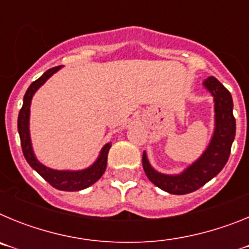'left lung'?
I'll use <instances>...</instances> for the list:
<instances>
[{
  "instance_id": "obj_1",
  "label": "left lung",
  "mask_w": 249,
  "mask_h": 249,
  "mask_svg": "<svg viewBox=\"0 0 249 249\" xmlns=\"http://www.w3.org/2000/svg\"><path fill=\"white\" fill-rule=\"evenodd\" d=\"M203 86L212 94L214 102V129L210 143L201 157L181 173L166 175L151 166L146 151L142 156V164L149 181L171 195H187L201 188L221 172L230 157L231 147L236 136L232 96L214 77L204 80Z\"/></svg>"
}]
</instances>
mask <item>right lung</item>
<instances>
[{"label": "right lung", "mask_w": 249, "mask_h": 249, "mask_svg": "<svg viewBox=\"0 0 249 249\" xmlns=\"http://www.w3.org/2000/svg\"><path fill=\"white\" fill-rule=\"evenodd\" d=\"M61 70V66L58 67L50 68L46 71L38 80L31 83L28 89L26 91L25 97H23V105L18 113V121H17V128H18L19 138H21V147L23 156L32 168L38 173L41 177H43L52 187L59 191H67V192H74V191L85 190L87 187L92 186L93 183L102 177L105 173L106 167H107V157H108V151L111 148V142L106 143L101 149L97 160L85 169H78V171H70V169H53L45 166L37 160L35 155L34 148H32V142H31L30 136V107L31 101L37 89L42 85H45L46 81L51 76H53L57 71Z\"/></svg>", "instance_id": "1"}]
</instances>
